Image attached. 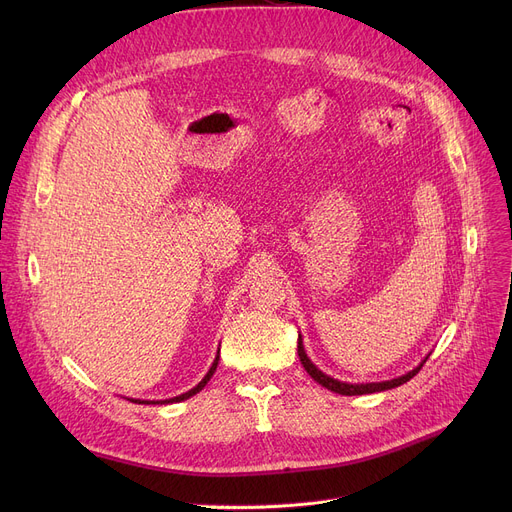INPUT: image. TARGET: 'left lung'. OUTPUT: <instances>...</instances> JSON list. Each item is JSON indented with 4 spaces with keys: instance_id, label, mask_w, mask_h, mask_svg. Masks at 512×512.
Here are the masks:
<instances>
[{
    "instance_id": "left-lung-1",
    "label": "left lung",
    "mask_w": 512,
    "mask_h": 512,
    "mask_svg": "<svg viewBox=\"0 0 512 512\" xmlns=\"http://www.w3.org/2000/svg\"><path fill=\"white\" fill-rule=\"evenodd\" d=\"M299 359L305 367V371L311 375V378L321 384L324 388L336 392V394H342V396H359V394H373V392H384V390H390V388H396V386H402L407 384L411 378H415V375L419 373V369L423 367V363L427 361V357L421 361V365H417L415 369H411L409 373L400 375V378H394V380H388V382H371V384H348V382H340V380H334L330 378V375H326L321 369H317L311 359L307 357L305 353V346H303V338L299 334Z\"/></svg>"
}]
</instances>
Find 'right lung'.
Returning <instances> with one entry per match:
<instances>
[{"label": "right lung", "instance_id": "right-lung-1", "mask_svg": "<svg viewBox=\"0 0 512 512\" xmlns=\"http://www.w3.org/2000/svg\"><path fill=\"white\" fill-rule=\"evenodd\" d=\"M218 361H220V351H218V357H215V361L211 363V367H209V371L205 373V378L195 386V388H191V390H188V392H184V394H180V396H174V398H168V400H137V398H134L132 402H139V405H141V402H145V405H161V402H164V405H170V402H180V400H186V398H191V396H195L199 390H203L205 388V384L211 380V375L215 373V367H218Z\"/></svg>", "mask_w": 512, "mask_h": 512}]
</instances>
